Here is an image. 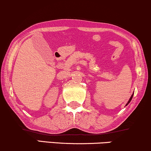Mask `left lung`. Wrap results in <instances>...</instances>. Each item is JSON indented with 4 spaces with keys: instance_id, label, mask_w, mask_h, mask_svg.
Instances as JSON below:
<instances>
[{
    "instance_id": "left-lung-1",
    "label": "left lung",
    "mask_w": 151,
    "mask_h": 151,
    "mask_svg": "<svg viewBox=\"0 0 151 151\" xmlns=\"http://www.w3.org/2000/svg\"><path fill=\"white\" fill-rule=\"evenodd\" d=\"M133 95H134V93H133V94H132V96H131V97H130V99H129V101L127 102V104H126V105H127L129 104V103L131 102V101H132V98H133Z\"/></svg>"
}]
</instances>
